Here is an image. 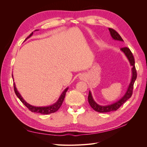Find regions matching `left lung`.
<instances>
[{
    "label": "left lung",
    "mask_w": 147,
    "mask_h": 147,
    "mask_svg": "<svg viewBox=\"0 0 147 147\" xmlns=\"http://www.w3.org/2000/svg\"><path fill=\"white\" fill-rule=\"evenodd\" d=\"M109 30L110 31V33L111 36H112V38L115 40H118L119 42H124L121 37L120 36L119 34L115 31L114 29L112 28H109ZM121 50L127 58L129 62L130 65L132 66V78L131 82L129 84V86L127 89V91L126 92L124 95L119 100L115 102L113 104L107 105H100L98 104H97L95 102V100L93 99L92 96V94L91 91H89V95H88V102L90 105H91V107L94 109L96 112H98L100 113H106L112 112V111H116L118 110L120 107H121L124 102H125L127 100L130 98L132 94V90H133V86H134V84L137 78V72L135 67V61L134 56L132 55V53H131L129 48L127 47L121 48L120 49Z\"/></svg>",
    "instance_id": "8db88e82"
}]
</instances>
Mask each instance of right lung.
Instances as JSON below:
<instances>
[{"mask_svg":"<svg viewBox=\"0 0 147 147\" xmlns=\"http://www.w3.org/2000/svg\"><path fill=\"white\" fill-rule=\"evenodd\" d=\"M38 30V29L35 30V31H37ZM33 34V32L31 33L29 36L25 39L26 41V40L28 38H30L31 36H32ZM12 78L13 79V74H12ZM13 85H14V90H15V92L16 95L17 96V97H18L20 99V100L22 102V103H23L26 107H27L28 109H29V110H30L32 112H35V113H40V114H50L52 113H55L56 112V111H57V110H59V109L61 107V106L63 104V102L64 101V97L65 96V93L67 92V91L68 90L69 88H66L65 90H64V91L63 92V93L61 94V96H59L58 100H57V102H56L55 104H53V105H51L50 106H47V107H35V106H33L32 105H30L29 104H28L27 102H26L24 100V99L23 98V97L21 96V95L20 94V92H18V91L17 90V89L16 88V85H15V83H13Z\"/></svg>","mask_w":147,"mask_h":147,"instance_id":"add662e5","label":"right lung"}]
</instances>
